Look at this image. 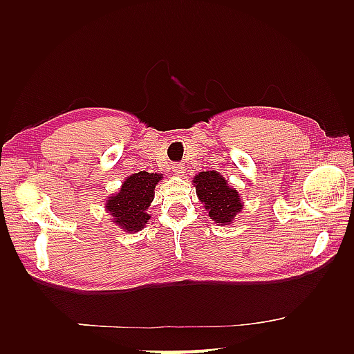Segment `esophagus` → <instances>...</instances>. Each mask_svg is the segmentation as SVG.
I'll list each match as a JSON object with an SVG mask.
<instances>
[{
    "label": "esophagus",
    "mask_w": 354,
    "mask_h": 354,
    "mask_svg": "<svg viewBox=\"0 0 354 354\" xmlns=\"http://www.w3.org/2000/svg\"><path fill=\"white\" fill-rule=\"evenodd\" d=\"M171 169H173V171L176 173V175H183V173L185 171L184 164H181V162H175V164L171 165Z\"/></svg>",
    "instance_id": "obj_1"
}]
</instances>
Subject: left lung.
Here are the masks:
<instances>
[{"mask_svg":"<svg viewBox=\"0 0 354 354\" xmlns=\"http://www.w3.org/2000/svg\"><path fill=\"white\" fill-rule=\"evenodd\" d=\"M196 193L202 204L208 209V216L216 223H230L242 209V202L234 189L214 170L201 171L193 179Z\"/></svg>","mask_w":354,"mask_h":354,"instance_id":"1","label":"left lung"}]
</instances>
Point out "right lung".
<instances>
[{
    "label": "right lung",
    "instance_id": "obj_1",
    "mask_svg": "<svg viewBox=\"0 0 354 354\" xmlns=\"http://www.w3.org/2000/svg\"><path fill=\"white\" fill-rule=\"evenodd\" d=\"M160 179L161 175L158 173H135L123 183L117 196L109 198L106 208L120 228L129 232L145 228V223L150 219L146 213L147 207L153 199L155 185Z\"/></svg>",
    "mask_w": 354,
    "mask_h": 354
}]
</instances>
